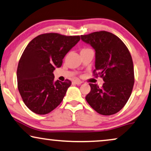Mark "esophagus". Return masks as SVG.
Instances as JSON below:
<instances>
[{
  "label": "esophagus",
  "mask_w": 151,
  "mask_h": 151,
  "mask_svg": "<svg viewBox=\"0 0 151 151\" xmlns=\"http://www.w3.org/2000/svg\"><path fill=\"white\" fill-rule=\"evenodd\" d=\"M74 83L77 85H80L82 83V81H80V80H79V79H76L74 81Z\"/></svg>",
  "instance_id": "34e87169"
}]
</instances>
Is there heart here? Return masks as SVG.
I'll list each match as a JSON object with an SVG mask.
<instances>
[{"instance_id":"1","label":"heart","mask_w":151,"mask_h":151,"mask_svg":"<svg viewBox=\"0 0 151 151\" xmlns=\"http://www.w3.org/2000/svg\"><path fill=\"white\" fill-rule=\"evenodd\" d=\"M90 49H88V48H83V49H81V51H87V50H89Z\"/></svg>"}]
</instances>
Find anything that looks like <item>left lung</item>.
Masks as SVG:
<instances>
[{
    "label": "left lung",
    "mask_w": 151,
    "mask_h": 151,
    "mask_svg": "<svg viewBox=\"0 0 151 151\" xmlns=\"http://www.w3.org/2000/svg\"><path fill=\"white\" fill-rule=\"evenodd\" d=\"M81 38L95 49L93 74L104 81L102 87L89 83L91 91L86 100L100 114H116L125 105L134 86V66L130 53L123 42L109 32H94L81 35Z\"/></svg>",
    "instance_id": "1"
}]
</instances>
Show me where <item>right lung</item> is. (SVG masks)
<instances>
[{
  "label": "right lung",
  "instance_id": "right-lung-1",
  "mask_svg": "<svg viewBox=\"0 0 151 151\" xmlns=\"http://www.w3.org/2000/svg\"><path fill=\"white\" fill-rule=\"evenodd\" d=\"M79 40V35L45 33L26 47L17 68V85L24 104L34 113L49 114L63 100L72 82L55 81L53 72L62 65L65 56Z\"/></svg>",
  "mask_w": 151,
  "mask_h": 151
}]
</instances>
